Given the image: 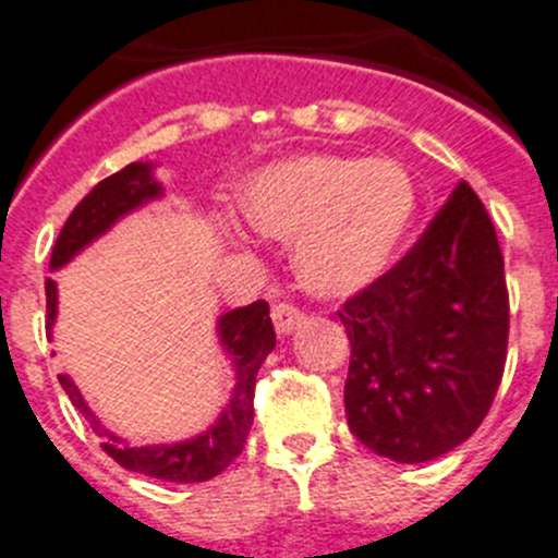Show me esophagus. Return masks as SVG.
I'll use <instances>...</instances> for the list:
<instances>
[{"instance_id":"obj_1","label":"esophagus","mask_w":558,"mask_h":558,"mask_svg":"<svg viewBox=\"0 0 558 558\" xmlns=\"http://www.w3.org/2000/svg\"><path fill=\"white\" fill-rule=\"evenodd\" d=\"M272 322H275V330H278V336H291L296 327L303 325L305 316L300 314L294 305L280 303V305H275V308H272Z\"/></svg>"}]
</instances>
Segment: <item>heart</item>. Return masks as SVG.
Returning <instances> with one entry per match:
<instances>
[{
	"label": "heart",
	"mask_w": 558,
	"mask_h": 558,
	"mask_svg": "<svg viewBox=\"0 0 558 558\" xmlns=\"http://www.w3.org/2000/svg\"><path fill=\"white\" fill-rule=\"evenodd\" d=\"M236 211L262 236L294 239V272L311 294L347 300L399 262L418 215V186L397 159L300 154L247 175Z\"/></svg>",
	"instance_id": "b5f03b06"
}]
</instances>
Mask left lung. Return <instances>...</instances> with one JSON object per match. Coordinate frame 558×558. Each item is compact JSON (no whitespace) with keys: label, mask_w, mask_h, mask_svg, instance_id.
I'll return each instance as SVG.
<instances>
[{"label":"left lung","mask_w":558,"mask_h":558,"mask_svg":"<svg viewBox=\"0 0 558 558\" xmlns=\"http://www.w3.org/2000/svg\"><path fill=\"white\" fill-rule=\"evenodd\" d=\"M352 343V435L393 462H429L476 432L507 363L509 296L496 228L462 181L372 289L341 308Z\"/></svg>","instance_id":"1"}]
</instances>
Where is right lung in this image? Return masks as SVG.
I'll list each match as a JSON object with an SVG mask.
<instances>
[{
  "label": "right lung",
  "mask_w": 558,
  "mask_h": 558,
  "mask_svg": "<svg viewBox=\"0 0 558 558\" xmlns=\"http://www.w3.org/2000/svg\"><path fill=\"white\" fill-rule=\"evenodd\" d=\"M154 161H132L114 175L104 179L90 190V195L71 211V217L62 226L51 250L49 272H57L65 264H71L85 247H90L96 239L112 231L123 217H129L137 208L165 197V186L154 175ZM57 322V283L46 280V330H54ZM217 341L228 355L233 368V388L228 404L206 429L197 435L173 440V444H148L140 446L126 440L118 432L107 429L101 424L90 404L85 402L82 390L76 388L71 374H57L62 390L68 393L71 404L85 415L90 429L104 440V451L126 471L143 473V476L161 478V482L195 484L215 478L226 471L244 449V440L253 426V388L255 374L262 368L264 357L275 350V327L269 319V305L264 300L244 308L226 311L217 319Z\"/></svg>",
  "instance_id": "add662e5"
}]
</instances>
